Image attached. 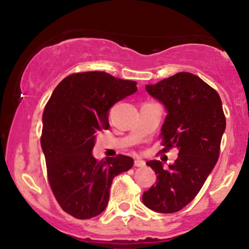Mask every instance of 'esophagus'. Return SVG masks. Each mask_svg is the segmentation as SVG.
<instances>
[{"label": "esophagus", "instance_id": "34e87169", "mask_svg": "<svg viewBox=\"0 0 249 249\" xmlns=\"http://www.w3.org/2000/svg\"><path fill=\"white\" fill-rule=\"evenodd\" d=\"M134 166H136V167H144L145 166V161L141 158L134 159Z\"/></svg>", "mask_w": 249, "mask_h": 249}]
</instances>
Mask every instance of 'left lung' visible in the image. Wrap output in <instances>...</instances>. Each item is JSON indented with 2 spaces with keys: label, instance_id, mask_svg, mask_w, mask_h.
Returning <instances> with one entry per match:
<instances>
[{
  "label": "left lung",
  "instance_id": "obj_1",
  "mask_svg": "<svg viewBox=\"0 0 249 249\" xmlns=\"http://www.w3.org/2000/svg\"><path fill=\"white\" fill-rule=\"evenodd\" d=\"M146 90L167 110L159 134L161 151L177 147L179 153L168 168L147 161L157 181L142 194V202L156 212L174 213L196 198L218 161L225 113L219 93L191 72L176 73Z\"/></svg>",
  "mask_w": 249,
  "mask_h": 249
}]
</instances>
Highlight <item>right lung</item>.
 Masks as SVG:
<instances>
[{
    "label": "right lung",
    "mask_w": 249,
    "mask_h": 249,
    "mask_svg": "<svg viewBox=\"0 0 249 249\" xmlns=\"http://www.w3.org/2000/svg\"><path fill=\"white\" fill-rule=\"evenodd\" d=\"M137 91V83L104 71L71 73L57 85L43 112L42 150L53 196L65 213L91 219L107 206L112 180L133 165L131 157L97 160L96 133L107 130L108 108Z\"/></svg>",
    "instance_id": "obj_1"
}]
</instances>
